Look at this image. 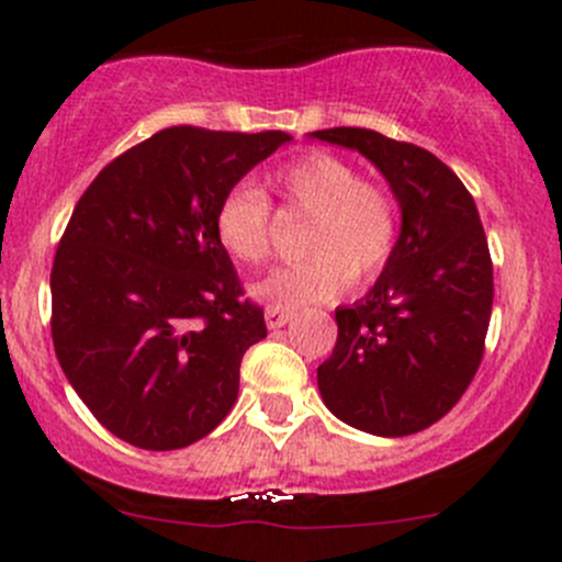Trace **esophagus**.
Wrapping results in <instances>:
<instances>
[{
  "label": "esophagus",
  "mask_w": 562,
  "mask_h": 562,
  "mask_svg": "<svg viewBox=\"0 0 562 562\" xmlns=\"http://www.w3.org/2000/svg\"><path fill=\"white\" fill-rule=\"evenodd\" d=\"M291 317H293L291 310L266 307V326H269V328H282L288 321H291Z\"/></svg>",
  "instance_id": "esophagus-1"
}]
</instances>
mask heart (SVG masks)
Returning a JSON list of instances; mask_svg holds the SVG:
<instances>
[{"instance_id":"heart-1","label":"heart","mask_w":562,"mask_h":562,"mask_svg":"<svg viewBox=\"0 0 562 562\" xmlns=\"http://www.w3.org/2000/svg\"><path fill=\"white\" fill-rule=\"evenodd\" d=\"M274 187L291 209L313 214L307 258L280 266L255 282V296L271 307L302 310L326 304L342 288L370 285L396 245V203L386 187L361 179L353 162L310 151L274 173ZM214 231L225 252L260 263L271 249V206L252 184H236L220 201Z\"/></svg>"}]
</instances>
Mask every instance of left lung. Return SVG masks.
<instances>
[{"label": "left lung", "mask_w": 562, "mask_h": 562, "mask_svg": "<svg viewBox=\"0 0 562 562\" xmlns=\"http://www.w3.org/2000/svg\"><path fill=\"white\" fill-rule=\"evenodd\" d=\"M310 138L364 155L386 176L402 228L364 299L339 307L337 345L317 389L339 422L405 438L457 405L484 356L492 258L473 195L432 151L364 127Z\"/></svg>", "instance_id": "obj_1"}]
</instances>
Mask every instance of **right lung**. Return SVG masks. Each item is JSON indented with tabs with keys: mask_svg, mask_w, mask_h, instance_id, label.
Masks as SVG:
<instances>
[{
	"mask_svg": "<svg viewBox=\"0 0 562 562\" xmlns=\"http://www.w3.org/2000/svg\"><path fill=\"white\" fill-rule=\"evenodd\" d=\"M293 140L282 130L168 127L108 162L50 269V337L92 416L146 451L206 438L266 337L214 231L228 190Z\"/></svg>",
	"mask_w": 562,
	"mask_h": 562,
	"instance_id": "right-lung-1",
	"label": "right lung"
}]
</instances>
